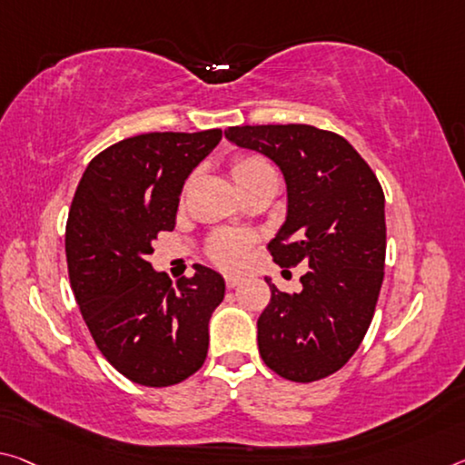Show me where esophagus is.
<instances>
[{"mask_svg": "<svg viewBox=\"0 0 465 465\" xmlns=\"http://www.w3.org/2000/svg\"><path fill=\"white\" fill-rule=\"evenodd\" d=\"M242 283H244V277H240V275H225L227 290H235V287L242 285Z\"/></svg>", "mask_w": 465, "mask_h": 465, "instance_id": "1", "label": "esophagus"}]
</instances>
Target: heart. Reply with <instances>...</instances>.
Returning <instances> with one entry per match:
<instances>
[{
    "instance_id": "obj_1",
    "label": "heart",
    "mask_w": 465,
    "mask_h": 465,
    "mask_svg": "<svg viewBox=\"0 0 465 465\" xmlns=\"http://www.w3.org/2000/svg\"><path fill=\"white\" fill-rule=\"evenodd\" d=\"M232 175L238 188H244L254 180L277 175L275 169L261 154H240L232 163ZM252 252V238L238 232H217L206 242V256L215 267L223 271H238L244 267Z\"/></svg>"
}]
</instances>
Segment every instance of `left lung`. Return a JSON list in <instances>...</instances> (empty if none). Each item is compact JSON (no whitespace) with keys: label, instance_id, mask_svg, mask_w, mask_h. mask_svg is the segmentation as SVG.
<instances>
[{"label":"left lung","instance_id":"8db88e82","mask_svg":"<svg viewBox=\"0 0 465 465\" xmlns=\"http://www.w3.org/2000/svg\"><path fill=\"white\" fill-rule=\"evenodd\" d=\"M225 136L267 154L287 183V217L271 240L279 267L308 262L302 292L271 287L259 351L272 372L312 382L362 343L385 275V194L371 165L335 132L306 124L232 126Z\"/></svg>","mask_w":465,"mask_h":465}]
</instances>
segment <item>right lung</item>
<instances>
[{
	"label": "right lung",
	"instance_id": "add662e5",
	"mask_svg": "<svg viewBox=\"0 0 465 465\" xmlns=\"http://www.w3.org/2000/svg\"><path fill=\"white\" fill-rule=\"evenodd\" d=\"M219 140V128L120 140L88 163L74 194L65 223L74 298L99 351L138 385H178L206 360L223 277L194 264V277L173 287L146 256L175 227L183 182Z\"/></svg>",
	"mask_w": 465,
	"mask_h": 465
}]
</instances>
